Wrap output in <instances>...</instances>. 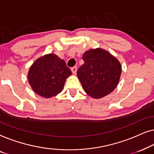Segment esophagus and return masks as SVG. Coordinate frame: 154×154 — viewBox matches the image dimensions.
I'll list each match as a JSON object with an SVG mask.
<instances>
[{"label": "esophagus", "instance_id": "esophagus-1", "mask_svg": "<svg viewBox=\"0 0 154 154\" xmlns=\"http://www.w3.org/2000/svg\"><path fill=\"white\" fill-rule=\"evenodd\" d=\"M77 66H73L71 68V71H72V73H73V74H75L77 72Z\"/></svg>", "mask_w": 154, "mask_h": 154}]
</instances>
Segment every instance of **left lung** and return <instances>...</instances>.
Masks as SVG:
<instances>
[{"mask_svg":"<svg viewBox=\"0 0 154 154\" xmlns=\"http://www.w3.org/2000/svg\"><path fill=\"white\" fill-rule=\"evenodd\" d=\"M84 64L77 71L83 90L88 95L100 99L116 88L121 74V66L116 58L106 50L97 48L83 55Z\"/></svg>","mask_w":154,"mask_h":154,"instance_id":"left-lung-1","label":"left lung"}]
</instances>
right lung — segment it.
<instances>
[{
	"label": "right lung",
	"instance_id": "obj_1",
	"mask_svg": "<svg viewBox=\"0 0 154 154\" xmlns=\"http://www.w3.org/2000/svg\"><path fill=\"white\" fill-rule=\"evenodd\" d=\"M71 74L66 62L56 54L38 59L29 69V82L35 93L45 98L62 92L66 79Z\"/></svg>",
	"mask_w": 154,
	"mask_h": 154
}]
</instances>
